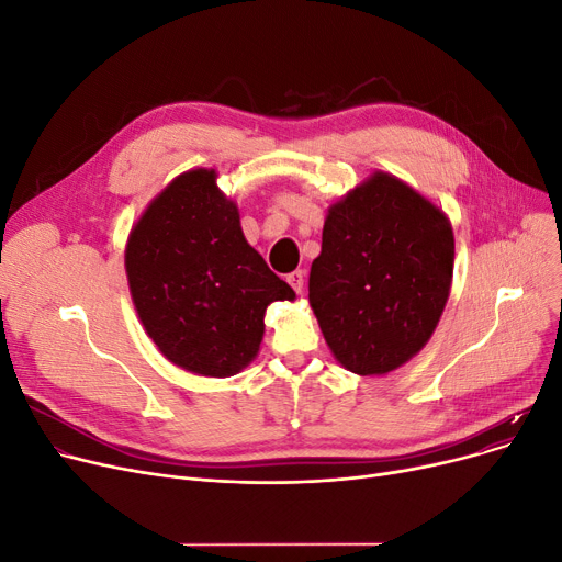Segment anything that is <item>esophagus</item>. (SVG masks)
<instances>
[{"label": "esophagus", "instance_id": "esophagus-1", "mask_svg": "<svg viewBox=\"0 0 562 562\" xmlns=\"http://www.w3.org/2000/svg\"><path fill=\"white\" fill-rule=\"evenodd\" d=\"M286 282L293 286V291L296 293H303L305 289V271H293L286 276Z\"/></svg>", "mask_w": 562, "mask_h": 562}]
</instances>
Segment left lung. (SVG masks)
Returning <instances> with one entry per match:
<instances>
[{"mask_svg":"<svg viewBox=\"0 0 562 562\" xmlns=\"http://www.w3.org/2000/svg\"><path fill=\"white\" fill-rule=\"evenodd\" d=\"M453 255L447 216L387 172L333 204L310 303L335 358L380 375L417 356L445 312Z\"/></svg>","mask_w":562,"mask_h":562,"instance_id":"1","label":"left lung"}]
</instances>
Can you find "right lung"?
Listing matches in <instances>:
<instances>
[{
  "label": "right lung",
  "mask_w": 562,
  "mask_h": 562,
  "mask_svg": "<svg viewBox=\"0 0 562 562\" xmlns=\"http://www.w3.org/2000/svg\"><path fill=\"white\" fill-rule=\"evenodd\" d=\"M145 333L187 371L227 378L257 356L263 312L296 293L248 246L214 170L172 180L147 206L125 252Z\"/></svg>",
  "instance_id": "right-lung-1"
}]
</instances>
